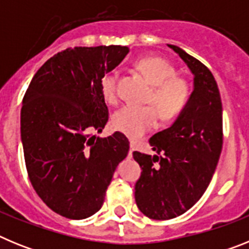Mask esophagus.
<instances>
[{
  "label": "esophagus",
  "instance_id": "esophagus-1",
  "mask_svg": "<svg viewBox=\"0 0 249 249\" xmlns=\"http://www.w3.org/2000/svg\"><path fill=\"white\" fill-rule=\"evenodd\" d=\"M135 149H136L135 143H133V142H131V143H129V156H132V153L135 152Z\"/></svg>",
  "mask_w": 249,
  "mask_h": 249
}]
</instances>
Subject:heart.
Returning a JSON list of instances; mask_svg holds the SVG:
<instances>
[{"mask_svg": "<svg viewBox=\"0 0 249 249\" xmlns=\"http://www.w3.org/2000/svg\"><path fill=\"white\" fill-rule=\"evenodd\" d=\"M136 68L152 85L147 101L156 106L162 118L169 121L181 113L190 98L191 87L186 78L176 76L175 66L162 57L148 56L141 58ZM100 87L106 102L111 105L118 102L117 74L112 72L103 74ZM157 110L152 106H124L112 116V126L129 138L137 140L158 126L160 114Z\"/></svg>", "mask_w": 249, "mask_h": 249, "instance_id": "b5f03b06", "label": "heart"}]
</instances>
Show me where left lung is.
Here are the masks:
<instances>
[{
	"instance_id": "obj_1",
	"label": "left lung",
	"mask_w": 249,
	"mask_h": 249,
	"mask_svg": "<svg viewBox=\"0 0 249 249\" xmlns=\"http://www.w3.org/2000/svg\"><path fill=\"white\" fill-rule=\"evenodd\" d=\"M168 47L190 67L195 89L172 126L149 140L157 155L133 152L142 168L135 186L136 203L144 215L158 221L176 218L198 202L212 179L223 143L221 94L212 72L182 48Z\"/></svg>"
}]
</instances>
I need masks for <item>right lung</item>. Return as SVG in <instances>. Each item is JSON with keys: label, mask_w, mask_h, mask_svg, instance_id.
<instances>
[{"label": "right lung", "mask_w": 249, "mask_h": 249, "mask_svg": "<svg viewBox=\"0 0 249 249\" xmlns=\"http://www.w3.org/2000/svg\"><path fill=\"white\" fill-rule=\"evenodd\" d=\"M128 52L126 46L70 47L46 61L25 93L21 138L28 178L39 198L66 218L101 210L114 171L128 155L121 132L92 136L108 122L101 78Z\"/></svg>", "instance_id": "right-lung-1"}]
</instances>
